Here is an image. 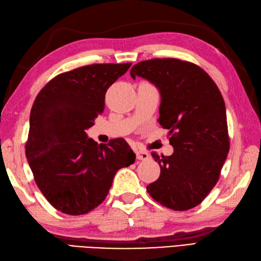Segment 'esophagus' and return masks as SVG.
Instances as JSON below:
<instances>
[{
	"mask_svg": "<svg viewBox=\"0 0 261 261\" xmlns=\"http://www.w3.org/2000/svg\"><path fill=\"white\" fill-rule=\"evenodd\" d=\"M136 157L138 160H147L149 159L150 154L144 150H136Z\"/></svg>",
	"mask_w": 261,
	"mask_h": 261,
	"instance_id": "obj_1",
	"label": "esophagus"
}]
</instances>
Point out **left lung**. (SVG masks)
I'll return each instance as SVG.
<instances>
[{
    "label": "left lung",
    "mask_w": 261,
    "mask_h": 261,
    "mask_svg": "<svg viewBox=\"0 0 261 261\" xmlns=\"http://www.w3.org/2000/svg\"><path fill=\"white\" fill-rule=\"evenodd\" d=\"M160 92L159 124L169 130L171 156H151L159 178L147 187L151 198L174 211L192 208L220 178L229 151L226 109L212 78L192 62L175 58L140 61L130 70Z\"/></svg>",
    "instance_id": "8db88e82"
}]
</instances>
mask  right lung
Masks as SVG:
<instances>
[{
  "mask_svg": "<svg viewBox=\"0 0 261 261\" xmlns=\"http://www.w3.org/2000/svg\"><path fill=\"white\" fill-rule=\"evenodd\" d=\"M132 63H94L55 76L35 98L26 158L51 205L82 215L105 200L115 173L135 163L123 138L97 145L86 129L103 113L105 93Z\"/></svg>",
  "mask_w": 261,
  "mask_h": 261,
  "instance_id": "add662e5",
  "label": "right lung"
}]
</instances>
